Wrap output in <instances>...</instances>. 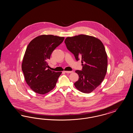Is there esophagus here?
<instances>
[{"label":"esophagus","mask_w":133,"mask_h":133,"mask_svg":"<svg viewBox=\"0 0 133 133\" xmlns=\"http://www.w3.org/2000/svg\"><path fill=\"white\" fill-rule=\"evenodd\" d=\"M66 73H72L73 72V71H64Z\"/></svg>","instance_id":"obj_1"}]
</instances>
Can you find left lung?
Returning <instances> with one entry per match:
<instances>
[{"instance_id":"obj_1","label":"left lung","mask_w":133,"mask_h":133,"mask_svg":"<svg viewBox=\"0 0 133 133\" xmlns=\"http://www.w3.org/2000/svg\"><path fill=\"white\" fill-rule=\"evenodd\" d=\"M65 43L77 61L82 60V69L75 71L79 75L75 87L83 93H91L101 84L107 73V55L104 45L98 38L83 34L67 37Z\"/></svg>"}]
</instances>
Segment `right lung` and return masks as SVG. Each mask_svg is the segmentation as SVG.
Instances as JSON below:
<instances>
[{"instance_id": "obj_1", "label": "right lung", "mask_w": 133, "mask_h": 133, "mask_svg": "<svg viewBox=\"0 0 133 133\" xmlns=\"http://www.w3.org/2000/svg\"><path fill=\"white\" fill-rule=\"evenodd\" d=\"M64 39L63 37L42 35L33 39L27 46L22 70L27 84L35 92L44 94L55 87L62 72H56L47 69V61Z\"/></svg>"}]
</instances>
